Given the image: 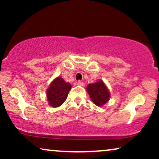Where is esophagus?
Listing matches in <instances>:
<instances>
[{
  "mask_svg": "<svg viewBox=\"0 0 159 159\" xmlns=\"http://www.w3.org/2000/svg\"><path fill=\"white\" fill-rule=\"evenodd\" d=\"M77 84L78 86H81V87H84V82L81 81H78L77 82Z\"/></svg>",
  "mask_w": 159,
  "mask_h": 159,
  "instance_id": "1",
  "label": "esophagus"
}]
</instances>
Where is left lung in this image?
Here are the masks:
<instances>
[{"label": "left lung", "mask_w": 159, "mask_h": 159, "mask_svg": "<svg viewBox=\"0 0 159 159\" xmlns=\"http://www.w3.org/2000/svg\"><path fill=\"white\" fill-rule=\"evenodd\" d=\"M87 91L90 95L93 102L97 106L104 105L110 98L108 89L102 80L87 85Z\"/></svg>", "instance_id": "obj_1"}]
</instances>
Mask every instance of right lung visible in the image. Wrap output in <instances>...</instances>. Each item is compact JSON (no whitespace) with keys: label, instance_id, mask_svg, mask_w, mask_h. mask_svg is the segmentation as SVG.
Wrapping results in <instances>:
<instances>
[{"label":"right lung","instance_id":"1","mask_svg":"<svg viewBox=\"0 0 159 159\" xmlns=\"http://www.w3.org/2000/svg\"><path fill=\"white\" fill-rule=\"evenodd\" d=\"M72 85L66 83L61 77L56 78L47 90V98L49 105L53 107H57L66 99Z\"/></svg>","mask_w":159,"mask_h":159}]
</instances>
